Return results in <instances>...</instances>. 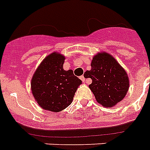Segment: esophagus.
<instances>
[{
	"mask_svg": "<svg viewBox=\"0 0 150 150\" xmlns=\"http://www.w3.org/2000/svg\"><path fill=\"white\" fill-rule=\"evenodd\" d=\"M80 79L82 81H83V82H85V77H84L83 75H82V76H81L80 77Z\"/></svg>",
	"mask_w": 150,
	"mask_h": 150,
	"instance_id": "1",
	"label": "esophagus"
}]
</instances>
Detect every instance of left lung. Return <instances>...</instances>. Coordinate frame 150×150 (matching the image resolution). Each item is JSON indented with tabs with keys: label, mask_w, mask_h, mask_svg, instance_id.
I'll return each instance as SVG.
<instances>
[{
	"label": "left lung",
	"mask_w": 150,
	"mask_h": 150,
	"mask_svg": "<svg viewBox=\"0 0 150 150\" xmlns=\"http://www.w3.org/2000/svg\"><path fill=\"white\" fill-rule=\"evenodd\" d=\"M91 69L86 71L91 78L89 87L96 100L105 107L115 106L126 96L129 79L125 70L108 53H99L93 58Z\"/></svg>",
	"instance_id": "obj_1"
}]
</instances>
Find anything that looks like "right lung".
<instances>
[{
	"instance_id": "right-lung-1",
	"label": "right lung",
	"mask_w": 150,
	"mask_h": 150,
	"mask_svg": "<svg viewBox=\"0 0 150 150\" xmlns=\"http://www.w3.org/2000/svg\"><path fill=\"white\" fill-rule=\"evenodd\" d=\"M64 56L52 53L38 67L32 79V92L35 101L44 110L59 112L71 103L82 81L72 70L63 68Z\"/></svg>"
}]
</instances>
